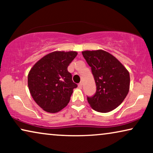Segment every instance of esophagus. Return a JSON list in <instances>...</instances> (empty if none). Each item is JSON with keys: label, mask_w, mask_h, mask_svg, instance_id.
Returning a JSON list of instances; mask_svg holds the SVG:
<instances>
[{"label": "esophagus", "mask_w": 153, "mask_h": 153, "mask_svg": "<svg viewBox=\"0 0 153 153\" xmlns=\"http://www.w3.org/2000/svg\"><path fill=\"white\" fill-rule=\"evenodd\" d=\"M82 83H79V85H78V87H79V88H80V89H81L82 88Z\"/></svg>", "instance_id": "obj_1"}]
</instances>
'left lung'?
Listing matches in <instances>:
<instances>
[{
	"label": "left lung",
	"mask_w": 153,
	"mask_h": 153,
	"mask_svg": "<svg viewBox=\"0 0 153 153\" xmlns=\"http://www.w3.org/2000/svg\"><path fill=\"white\" fill-rule=\"evenodd\" d=\"M91 68L97 86L94 96L88 102L96 111L107 113L118 107L129 91L128 70L116 57L104 50L82 51Z\"/></svg>",
	"instance_id": "1"
}]
</instances>
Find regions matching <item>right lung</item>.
<instances>
[{
    "label": "right lung",
    "mask_w": 153,
    "mask_h": 153,
    "mask_svg": "<svg viewBox=\"0 0 153 153\" xmlns=\"http://www.w3.org/2000/svg\"><path fill=\"white\" fill-rule=\"evenodd\" d=\"M76 51H56L39 60L28 75L30 93L37 105L49 113H57L70 102L73 89L68 67L77 55Z\"/></svg>",
    "instance_id": "obj_1"
}]
</instances>
